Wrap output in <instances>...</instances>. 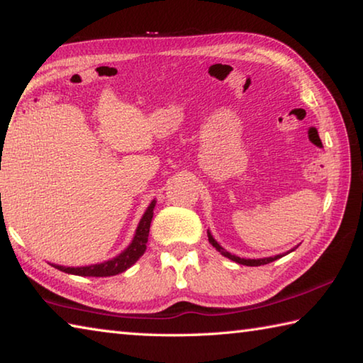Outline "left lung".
<instances>
[{"mask_svg": "<svg viewBox=\"0 0 363 363\" xmlns=\"http://www.w3.org/2000/svg\"><path fill=\"white\" fill-rule=\"evenodd\" d=\"M208 240H210V243L219 251L220 255L225 256V257H229V259L235 261L238 264H243V266H264V264H269V262H272L275 259H279V257H281V256H285V255H277V256H270V257H261V259H245V257H238L235 255H230L229 251H225L216 240H214L210 232H208ZM288 253H290V251H288Z\"/></svg>", "mask_w": 363, "mask_h": 363, "instance_id": "left-lung-1", "label": "left lung"}]
</instances>
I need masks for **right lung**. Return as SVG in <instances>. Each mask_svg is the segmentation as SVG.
<instances>
[{
    "instance_id": "1",
    "label": "right lung",
    "mask_w": 363,
    "mask_h": 363,
    "mask_svg": "<svg viewBox=\"0 0 363 363\" xmlns=\"http://www.w3.org/2000/svg\"><path fill=\"white\" fill-rule=\"evenodd\" d=\"M153 208H155V200L152 201L147 208L143 219L134 233L133 242L130 243L125 251L113 257V259H108L101 264H93V266H84V267H65V266H57V264H51L52 267H56L62 272L73 274V275H82V277H110V275H116L125 272L126 269H130L134 262H136L140 256L144 255L147 248V240H149V230H150V223L153 218Z\"/></svg>"
}]
</instances>
